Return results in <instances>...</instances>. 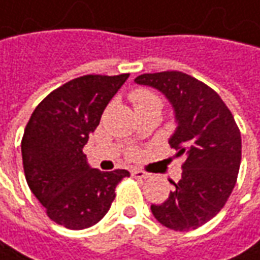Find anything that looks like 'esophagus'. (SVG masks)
<instances>
[{"mask_svg": "<svg viewBox=\"0 0 260 260\" xmlns=\"http://www.w3.org/2000/svg\"><path fill=\"white\" fill-rule=\"evenodd\" d=\"M131 174H132V177H135V178H144V180L151 177L149 173H147V171H142V170H132V171H131Z\"/></svg>", "mask_w": 260, "mask_h": 260, "instance_id": "1", "label": "esophagus"}]
</instances>
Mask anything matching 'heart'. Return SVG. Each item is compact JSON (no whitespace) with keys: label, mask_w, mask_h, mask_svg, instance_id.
Wrapping results in <instances>:
<instances>
[{"label":"heart","mask_w":260,"mask_h":260,"mask_svg":"<svg viewBox=\"0 0 260 260\" xmlns=\"http://www.w3.org/2000/svg\"><path fill=\"white\" fill-rule=\"evenodd\" d=\"M131 101L135 106V111L141 108H148V106H158L161 108V99L157 94L152 93L151 90L147 89H138L131 94Z\"/></svg>","instance_id":"1"}]
</instances>
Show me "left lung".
<instances>
[{
  "label": "left lung",
  "instance_id": "obj_1",
  "mask_svg": "<svg viewBox=\"0 0 260 260\" xmlns=\"http://www.w3.org/2000/svg\"><path fill=\"white\" fill-rule=\"evenodd\" d=\"M137 85L164 94L173 106L177 128L168 142L183 157L181 178L162 204H152L154 217L168 229L187 232L213 219L236 184L242 158L240 131L219 94L183 72L145 73Z\"/></svg>",
  "mask_w": 260,
  "mask_h": 260
}]
</instances>
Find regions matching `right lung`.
<instances>
[{
  "label": "right lung",
  "mask_w": 260,
  "mask_h": 260,
  "mask_svg": "<svg viewBox=\"0 0 260 260\" xmlns=\"http://www.w3.org/2000/svg\"><path fill=\"white\" fill-rule=\"evenodd\" d=\"M128 77L86 75L70 80L41 101L24 129L25 180L60 226L82 230L96 224L111 209L116 185L129 177L126 170L92 168L83 154L89 134Z\"/></svg>",
  "instance_id": "obj_1"
}]
</instances>
